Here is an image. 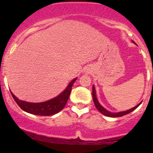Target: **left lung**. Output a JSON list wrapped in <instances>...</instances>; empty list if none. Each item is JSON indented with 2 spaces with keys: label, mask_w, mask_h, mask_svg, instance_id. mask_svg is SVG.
Masks as SVG:
<instances>
[{
  "label": "left lung",
  "mask_w": 153,
  "mask_h": 153,
  "mask_svg": "<svg viewBox=\"0 0 153 153\" xmlns=\"http://www.w3.org/2000/svg\"><path fill=\"white\" fill-rule=\"evenodd\" d=\"M93 100H94V104H95V106H96V108H97V109L99 110V111L102 114L106 116V117H122V116L127 114H129L130 112L133 111L134 109H136V108H137L139 106H140V103H139L138 105H137V106H134V108H131V109H129V110L125 111H121V112H118V113H111V112L108 111H107L106 109H105L103 106H101V105H100V103H99V101H98V100H97V98H96V91H95L94 86H93Z\"/></svg>",
  "instance_id": "obj_1"
}]
</instances>
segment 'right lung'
I'll return each instance as SVG.
<instances>
[{
	"label": "right lung",
	"instance_id": "add662e5",
	"mask_svg": "<svg viewBox=\"0 0 153 153\" xmlns=\"http://www.w3.org/2000/svg\"><path fill=\"white\" fill-rule=\"evenodd\" d=\"M75 80H76V78L72 80L68 85V87L66 88L65 90L63 91L62 94H59L58 96L53 99L50 100V101L42 103L26 102V101L17 99L14 95L12 94V92H10V94L13 96L14 101L19 105V106L24 111L39 116L53 115L54 114H57L66 105L67 101L71 95L72 87H73V83Z\"/></svg>",
	"mask_w": 153,
	"mask_h": 153
}]
</instances>
